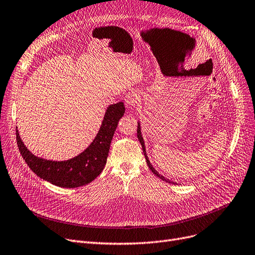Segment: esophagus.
<instances>
[{"instance_id":"34e87169","label":"esophagus","mask_w":255,"mask_h":255,"mask_svg":"<svg viewBox=\"0 0 255 255\" xmlns=\"http://www.w3.org/2000/svg\"><path fill=\"white\" fill-rule=\"evenodd\" d=\"M126 105L128 108H135L139 101V94L137 91H131L125 97Z\"/></svg>"}]
</instances>
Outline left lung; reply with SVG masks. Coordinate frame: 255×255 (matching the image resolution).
I'll return each mask as SVG.
<instances>
[{
  "mask_svg": "<svg viewBox=\"0 0 255 255\" xmlns=\"http://www.w3.org/2000/svg\"><path fill=\"white\" fill-rule=\"evenodd\" d=\"M137 138H138V140H139L140 145H142L143 152H144V155H145V157H146V162H147V165H148L150 170H151V171L153 172V174H155L157 177L161 178V180H163V181H165V182H167V183H169V184H174V182L169 181L168 178L164 177L162 174H159V173L155 170V169L153 168V166L151 165V163H150L149 158H148V156H147V152H146V148H145V143H144V139H143V136H142V132H140V124H139V123H137Z\"/></svg>",
  "mask_w": 255,
  "mask_h": 255,
  "instance_id": "1",
  "label": "left lung"
}]
</instances>
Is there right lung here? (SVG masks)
Returning <instances> with one entry per match:
<instances>
[{
	"mask_svg": "<svg viewBox=\"0 0 255 255\" xmlns=\"http://www.w3.org/2000/svg\"><path fill=\"white\" fill-rule=\"evenodd\" d=\"M124 113L125 106L123 102L109 105L93 142L82 153L67 161H50L35 156L24 145L16 128L17 147L26 164L43 180L63 188L87 185L96 180L105 167L110 143Z\"/></svg>",
	"mask_w": 255,
	"mask_h": 255,
	"instance_id": "add662e5",
	"label": "right lung"
}]
</instances>
